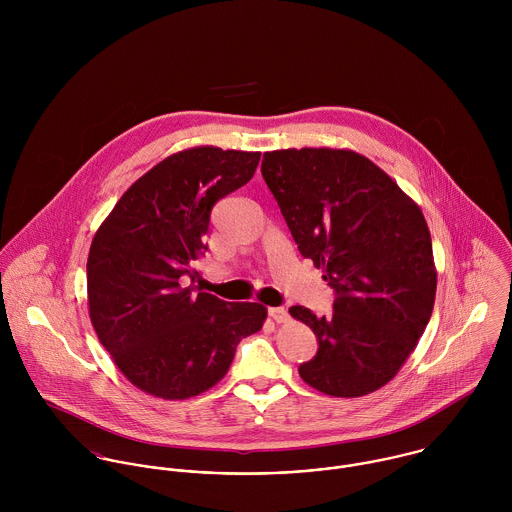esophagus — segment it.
Segmentation results:
<instances>
[{
	"instance_id": "obj_1",
	"label": "esophagus",
	"mask_w": 512,
	"mask_h": 512,
	"mask_svg": "<svg viewBox=\"0 0 512 512\" xmlns=\"http://www.w3.org/2000/svg\"><path fill=\"white\" fill-rule=\"evenodd\" d=\"M268 315H270L276 323L288 321V311H286L284 307H268Z\"/></svg>"
}]
</instances>
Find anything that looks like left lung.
Here are the masks:
<instances>
[{"mask_svg":"<svg viewBox=\"0 0 512 512\" xmlns=\"http://www.w3.org/2000/svg\"><path fill=\"white\" fill-rule=\"evenodd\" d=\"M262 177L297 250L335 292L329 317L290 307L319 345L299 376L339 398L378 390L410 357L434 309L438 274L420 207L349 149L268 151Z\"/></svg>","mask_w":512,"mask_h":512,"instance_id":"8db88e82","label":"left lung"}]
</instances>
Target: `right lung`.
<instances>
[{"instance_id": "1", "label": "right lung", "mask_w": 512, "mask_h": 512, "mask_svg": "<svg viewBox=\"0 0 512 512\" xmlns=\"http://www.w3.org/2000/svg\"><path fill=\"white\" fill-rule=\"evenodd\" d=\"M258 161V151H179L142 175L94 234L86 264L92 327L124 376L151 396L185 400L209 390L236 345L264 325L260 303L183 286L199 276L213 207L252 179Z\"/></svg>"}]
</instances>
